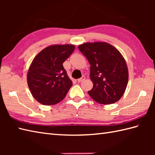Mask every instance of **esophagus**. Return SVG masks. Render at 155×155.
I'll list each match as a JSON object with an SVG mask.
<instances>
[{"label":"esophagus","mask_w":155,"mask_h":155,"mask_svg":"<svg viewBox=\"0 0 155 155\" xmlns=\"http://www.w3.org/2000/svg\"><path fill=\"white\" fill-rule=\"evenodd\" d=\"M84 80H85V77H84V76H83V77H82L81 78H78V79L77 80V82H78V83H81V82H83Z\"/></svg>","instance_id":"1"}]
</instances>
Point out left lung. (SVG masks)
I'll return each mask as SVG.
<instances>
[{
  "mask_svg": "<svg viewBox=\"0 0 155 155\" xmlns=\"http://www.w3.org/2000/svg\"><path fill=\"white\" fill-rule=\"evenodd\" d=\"M91 64L93 87L88 94L97 103L110 104L123 96L128 79L127 65L116 48L107 42L84 43L78 47Z\"/></svg>",
  "mask_w": 155,
  "mask_h": 155,
  "instance_id": "8db88e82",
  "label": "left lung"
}]
</instances>
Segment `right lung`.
<instances>
[{
  "label": "right lung",
  "instance_id": "add662e5",
  "mask_svg": "<svg viewBox=\"0 0 155 155\" xmlns=\"http://www.w3.org/2000/svg\"><path fill=\"white\" fill-rule=\"evenodd\" d=\"M74 50L72 45H52L43 49L33 59L27 74L32 96L44 105L58 103L72 85L63 62Z\"/></svg>",
  "mask_w": 155,
  "mask_h": 155
}]
</instances>
